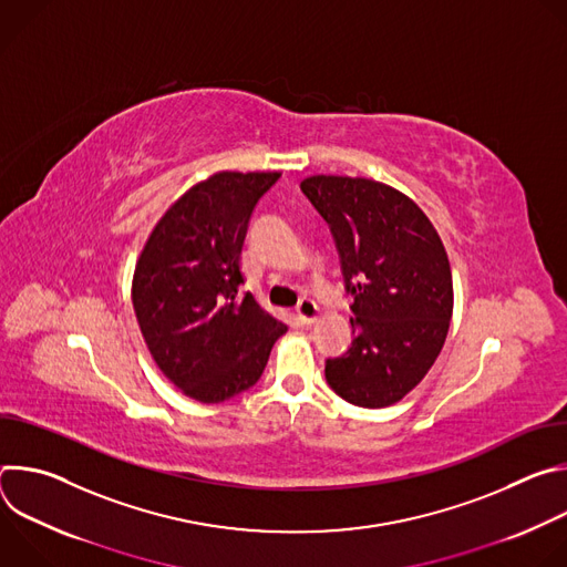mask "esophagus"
I'll return each mask as SVG.
<instances>
[{"label":"esophagus","mask_w":567,"mask_h":567,"mask_svg":"<svg viewBox=\"0 0 567 567\" xmlns=\"http://www.w3.org/2000/svg\"><path fill=\"white\" fill-rule=\"evenodd\" d=\"M296 318L302 322V326H309L318 318V305L311 298H302L296 307Z\"/></svg>","instance_id":"obj_1"}]
</instances>
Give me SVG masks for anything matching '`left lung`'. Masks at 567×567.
<instances>
[{"mask_svg":"<svg viewBox=\"0 0 567 567\" xmlns=\"http://www.w3.org/2000/svg\"><path fill=\"white\" fill-rule=\"evenodd\" d=\"M300 190L328 221L354 298V339L326 361V379L354 406H390L424 379L446 341L453 278L442 239L413 199L385 184L318 175Z\"/></svg>","mask_w":567,"mask_h":567,"instance_id":"obj_1","label":"left lung"}]
</instances>
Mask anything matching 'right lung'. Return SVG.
<instances>
[{
	"label": "right lung",
	"mask_w": 567,
	"mask_h": 567,
	"mask_svg": "<svg viewBox=\"0 0 567 567\" xmlns=\"http://www.w3.org/2000/svg\"><path fill=\"white\" fill-rule=\"evenodd\" d=\"M278 173H219L158 219L134 269L132 302L156 365L182 392L221 403L258 383L287 326L245 291L239 254Z\"/></svg>",
	"instance_id": "1"
}]
</instances>
